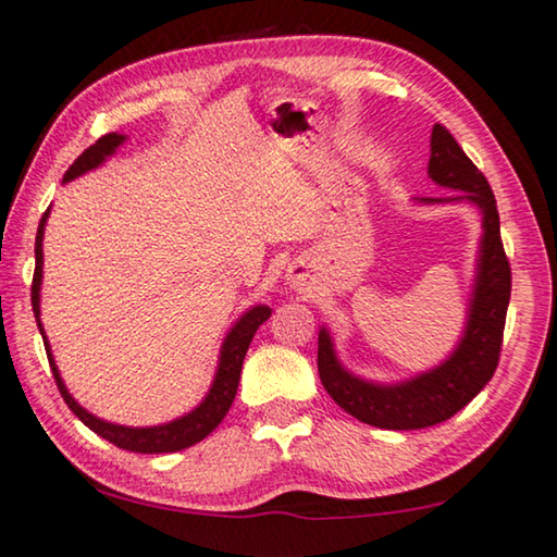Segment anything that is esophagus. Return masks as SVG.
Wrapping results in <instances>:
<instances>
[{
	"label": "esophagus",
	"instance_id": "obj_1",
	"mask_svg": "<svg viewBox=\"0 0 557 557\" xmlns=\"http://www.w3.org/2000/svg\"><path fill=\"white\" fill-rule=\"evenodd\" d=\"M288 284L294 286V290H298V294H306V290H311V284H308L306 273H301L298 269H288Z\"/></svg>",
	"mask_w": 557,
	"mask_h": 557
}]
</instances>
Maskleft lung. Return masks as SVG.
<instances>
[{"label":"left lung","mask_w":557,"mask_h":557,"mask_svg":"<svg viewBox=\"0 0 557 557\" xmlns=\"http://www.w3.org/2000/svg\"><path fill=\"white\" fill-rule=\"evenodd\" d=\"M431 182L460 191L448 199H416L421 203H473L481 211L483 236L478 246L473 294L468 301L466 329L446 361L431 371L398 383H373L350 373L338 361L329 329L319 331V375L336 404L358 421L386 431H416L448 421L466 408L498 366L503 329L510 304V263L500 242V219L487 178L466 157L446 126L431 134Z\"/></svg>","instance_id":"left-lung-1"}]
</instances>
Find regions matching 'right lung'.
<instances>
[{
  "label": "right lung",
  "instance_id": "right-lung-1",
  "mask_svg": "<svg viewBox=\"0 0 557 557\" xmlns=\"http://www.w3.org/2000/svg\"><path fill=\"white\" fill-rule=\"evenodd\" d=\"M126 141L124 134H104L97 144L82 153L79 159L74 161L70 166V171L64 174V184L72 182V178L87 174V171L97 169L104 164V161L114 153L122 144ZM49 219V209L45 211V216L39 221L37 228V242H34V259H37V267H34V278H32V308H34V319H37V326L41 338H45V348H47V358L51 366V373H54V381L59 386V393H62L64 404L70 406L72 413L79 418V421L91 428L94 433L107 438L114 446L132 450V453H176L194 446L207 438V435L216 428L224 416L228 413L231 404L236 398V388H238V379H242V366L246 358V350L251 346V338L256 329L261 326L263 321H269L271 308L269 306H251L242 319H238L231 331L226 333L224 344H221V354H219V366L216 373H213L211 388L199 406L189 413H184L182 418H174V421L161 423V425H147V428H134V425H119V423H109L104 418H97L94 413H89L87 408H82L76 404L74 396L66 391L62 373L54 363V356H51V346L45 336V326H41V311H39V290H41V267H45V251H41V242H45V226Z\"/></svg>",
  "mask_w": 557,
  "mask_h": 557
}]
</instances>
